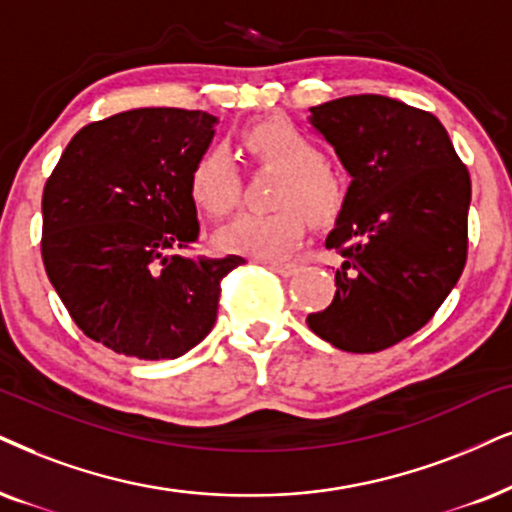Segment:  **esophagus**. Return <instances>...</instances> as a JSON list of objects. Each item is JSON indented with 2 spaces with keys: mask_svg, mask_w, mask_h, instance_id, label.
Here are the masks:
<instances>
[{
  "mask_svg": "<svg viewBox=\"0 0 512 512\" xmlns=\"http://www.w3.org/2000/svg\"><path fill=\"white\" fill-rule=\"evenodd\" d=\"M269 269L274 271V274L293 276L295 271L300 269V262H295V260H276V262H269Z\"/></svg>",
  "mask_w": 512,
  "mask_h": 512,
  "instance_id": "esophagus-1",
  "label": "esophagus"
}]
</instances>
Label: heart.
Segmentation results:
<instances>
[{
	"mask_svg": "<svg viewBox=\"0 0 512 512\" xmlns=\"http://www.w3.org/2000/svg\"><path fill=\"white\" fill-rule=\"evenodd\" d=\"M245 153L255 165L281 172L271 212H248L219 236L229 252L281 257L302 241L307 219L331 226L345 208V184L326 163L319 144L288 118H264L241 132ZM189 196L210 219H224L241 198V174L224 146H208L189 170Z\"/></svg>",
	"mask_w": 512,
	"mask_h": 512,
	"instance_id": "b5f03b06",
	"label": "heart"
}]
</instances>
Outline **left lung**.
<instances>
[{"mask_svg":"<svg viewBox=\"0 0 512 512\" xmlns=\"http://www.w3.org/2000/svg\"><path fill=\"white\" fill-rule=\"evenodd\" d=\"M312 125L352 184L326 238L342 257L338 290L307 323L345 352H380L420 331L463 274L468 167L435 115L387 96L321 103Z\"/></svg>","mask_w":512,"mask_h":512,"instance_id":"1","label":"left lung"}]
</instances>
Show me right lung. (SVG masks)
<instances>
[{"label": "right lung", "instance_id": "obj_1", "mask_svg": "<svg viewBox=\"0 0 512 512\" xmlns=\"http://www.w3.org/2000/svg\"><path fill=\"white\" fill-rule=\"evenodd\" d=\"M215 115L134 108L84 125L42 193V262L77 328L113 352L177 359L212 331L238 255L198 243L189 170Z\"/></svg>", "mask_w": 512, "mask_h": 512}]
</instances>
